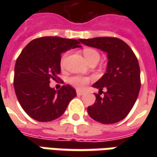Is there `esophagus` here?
<instances>
[{"instance_id": "obj_1", "label": "esophagus", "mask_w": 157, "mask_h": 157, "mask_svg": "<svg viewBox=\"0 0 157 157\" xmlns=\"http://www.w3.org/2000/svg\"><path fill=\"white\" fill-rule=\"evenodd\" d=\"M76 94L78 96H82L84 94V92H81V91H76Z\"/></svg>"}]
</instances>
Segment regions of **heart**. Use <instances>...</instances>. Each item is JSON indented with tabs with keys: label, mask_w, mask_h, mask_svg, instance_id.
Wrapping results in <instances>:
<instances>
[{
	"label": "heart",
	"mask_w": 157,
	"mask_h": 157,
	"mask_svg": "<svg viewBox=\"0 0 157 157\" xmlns=\"http://www.w3.org/2000/svg\"><path fill=\"white\" fill-rule=\"evenodd\" d=\"M83 55H84L86 59L87 60L88 63L93 61V60H99V59H100V55H99L98 52L92 48H84L83 49ZM66 56H67L66 54H65L62 56L61 60H60L61 66L64 65ZM70 83L75 88L79 89V90H82V89L85 88L89 83V78L85 77V76H80V75L72 76V77L70 78Z\"/></svg>",
	"instance_id": "obj_1"
}]
</instances>
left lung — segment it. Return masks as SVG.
I'll return each mask as SVG.
<instances>
[{
    "mask_svg": "<svg viewBox=\"0 0 157 157\" xmlns=\"http://www.w3.org/2000/svg\"><path fill=\"white\" fill-rule=\"evenodd\" d=\"M83 44L107 53L106 73L92 86L104 97L96 95L94 104L87 108L89 116L104 124H111L128 115L135 105L140 89V71L134 52L126 43L110 37L79 39Z\"/></svg>",
    "mask_w": 157,
    "mask_h": 157,
    "instance_id": "1",
    "label": "left lung"
}]
</instances>
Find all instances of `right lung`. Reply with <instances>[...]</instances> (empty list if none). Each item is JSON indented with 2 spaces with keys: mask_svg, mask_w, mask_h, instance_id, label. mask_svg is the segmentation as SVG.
<instances>
[{
  "mask_svg": "<svg viewBox=\"0 0 157 157\" xmlns=\"http://www.w3.org/2000/svg\"><path fill=\"white\" fill-rule=\"evenodd\" d=\"M79 40L43 37L33 40L17 59L14 89L20 105L31 118L39 122L55 120L64 113L76 96L70 85L56 91L49 86L60 74L61 54L81 48Z\"/></svg>",
  "mask_w": 157,
  "mask_h": 157,
  "instance_id": "add662e5",
  "label": "right lung"
}]
</instances>
